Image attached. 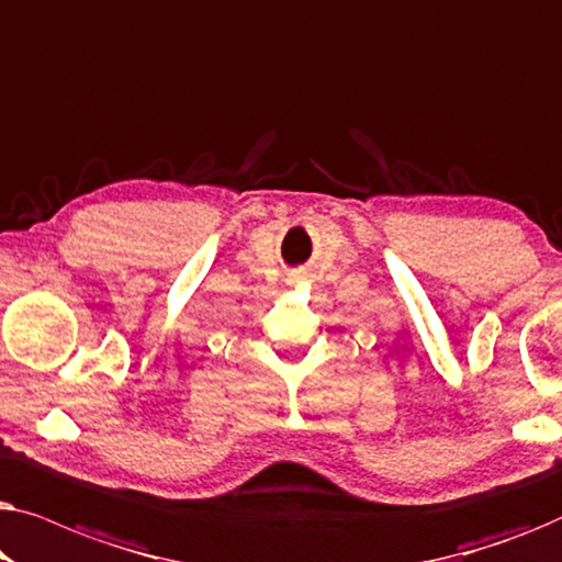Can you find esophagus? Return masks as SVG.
I'll return each mask as SVG.
<instances>
[{"label": "esophagus", "instance_id": "esophagus-1", "mask_svg": "<svg viewBox=\"0 0 562 562\" xmlns=\"http://www.w3.org/2000/svg\"><path fill=\"white\" fill-rule=\"evenodd\" d=\"M306 276H310V271H306V268H294V271L286 273V283H289V286H294V283L306 281Z\"/></svg>", "mask_w": 562, "mask_h": 562}]
</instances>
